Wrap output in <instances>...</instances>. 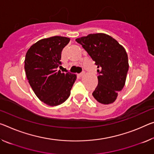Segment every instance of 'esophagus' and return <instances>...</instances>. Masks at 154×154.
Masks as SVG:
<instances>
[{
  "label": "esophagus",
  "mask_w": 154,
  "mask_h": 154,
  "mask_svg": "<svg viewBox=\"0 0 154 154\" xmlns=\"http://www.w3.org/2000/svg\"><path fill=\"white\" fill-rule=\"evenodd\" d=\"M84 73H85L84 72H82L81 73H79V74H78V76H79V77H82L83 75H84Z\"/></svg>",
  "instance_id": "1"
}]
</instances>
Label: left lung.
Masks as SVG:
<instances>
[{"mask_svg":"<svg viewBox=\"0 0 154 154\" xmlns=\"http://www.w3.org/2000/svg\"><path fill=\"white\" fill-rule=\"evenodd\" d=\"M97 66L98 85L92 92L99 103L108 105L123 88L129 69L126 51L117 41L105 33L89 34L77 38Z\"/></svg>","mask_w":154,"mask_h":154,"instance_id":"obj_1","label":"left lung"}]
</instances>
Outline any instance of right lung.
Listing matches in <instances>:
<instances>
[{"mask_svg":"<svg viewBox=\"0 0 154 154\" xmlns=\"http://www.w3.org/2000/svg\"><path fill=\"white\" fill-rule=\"evenodd\" d=\"M69 41L62 36L42 39L26 52L24 70L29 83L38 99L48 106L64 103L76 80V75L57 70L62 51Z\"/></svg>","mask_w":154,"mask_h":154,"instance_id":"add662e5","label":"right lung"}]
</instances>
